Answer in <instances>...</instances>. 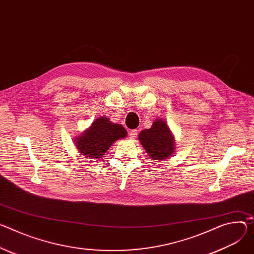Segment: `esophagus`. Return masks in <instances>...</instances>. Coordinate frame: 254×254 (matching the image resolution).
Masks as SVG:
<instances>
[{
	"mask_svg": "<svg viewBox=\"0 0 254 254\" xmlns=\"http://www.w3.org/2000/svg\"><path fill=\"white\" fill-rule=\"evenodd\" d=\"M136 135H137V130H136V129H132V130L129 131V139H130V140L135 139Z\"/></svg>",
	"mask_w": 254,
	"mask_h": 254,
	"instance_id": "esophagus-1",
	"label": "esophagus"
}]
</instances>
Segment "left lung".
<instances>
[{
	"label": "left lung",
	"instance_id": "1",
	"mask_svg": "<svg viewBox=\"0 0 254 254\" xmlns=\"http://www.w3.org/2000/svg\"><path fill=\"white\" fill-rule=\"evenodd\" d=\"M139 141L151 159L165 161L175 152V137L164 120L157 119L139 133Z\"/></svg>",
	"mask_w": 254,
	"mask_h": 254
}]
</instances>
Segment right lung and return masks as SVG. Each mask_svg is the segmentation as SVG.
<instances>
[{
    "mask_svg": "<svg viewBox=\"0 0 254 254\" xmlns=\"http://www.w3.org/2000/svg\"><path fill=\"white\" fill-rule=\"evenodd\" d=\"M127 135L126 128L120 124H113L106 117H100L75 137V146L86 158H101L111 145Z\"/></svg>",
    "mask_w": 254,
    "mask_h": 254,
    "instance_id": "obj_1",
    "label": "right lung"
}]
</instances>
